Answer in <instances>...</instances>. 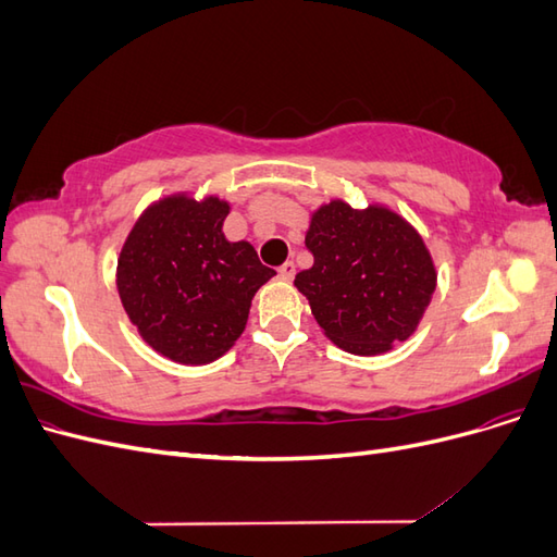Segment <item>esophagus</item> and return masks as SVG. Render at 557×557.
Returning a JSON list of instances; mask_svg holds the SVG:
<instances>
[{
	"instance_id": "1",
	"label": "esophagus",
	"mask_w": 557,
	"mask_h": 557,
	"mask_svg": "<svg viewBox=\"0 0 557 557\" xmlns=\"http://www.w3.org/2000/svg\"><path fill=\"white\" fill-rule=\"evenodd\" d=\"M278 276H281L283 281H293V276H295V262H293V260L283 262V264L278 267Z\"/></svg>"
}]
</instances>
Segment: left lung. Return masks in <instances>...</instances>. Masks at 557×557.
I'll list each match as a JSON object with an SVG mask.
<instances>
[{"label":"left lung","instance_id":"obj_1","mask_svg":"<svg viewBox=\"0 0 557 557\" xmlns=\"http://www.w3.org/2000/svg\"><path fill=\"white\" fill-rule=\"evenodd\" d=\"M313 264L295 276L315 323L352 356H381L407 342L436 288V267L418 230L385 205L352 209L330 199L311 211Z\"/></svg>","mask_w":557,"mask_h":557}]
</instances>
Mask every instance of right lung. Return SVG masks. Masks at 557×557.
Returning <instances> with one entry per match:
<instances>
[{
	"mask_svg": "<svg viewBox=\"0 0 557 557\" xmlns=\"http://www.w3.org/2000/svg\"><path fill=\"white\" fill-rule=\"evenodd\" d=\"M230 201L172 193L129 230L115 285L141 339L178 364H209L237 344L250 301L276 276L248 242H227Z\"/></svg>",
	"mask_w": 557,
	"mask_h": 557,
	"instance_id": "right-lung-1",
	"label": "right lung"
}]
</instances>
